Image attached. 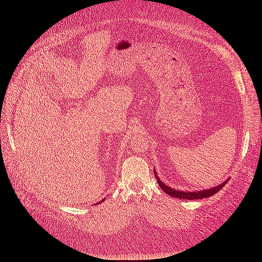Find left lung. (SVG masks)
Masks as SVG:
<instances>
[{
    "mask_svg": "<svg viewBox=\"0 0 262 262\" xmlns=\"http://www.w3.org/2000/svg\"><path fill=\"white\" fill-rule=\"evenodd\" d=\"M154 175H155V178L158 182V185H160V187L164 190V191L173 196V198H178V199H185V200H196V199H204V198H208V196H211L213 194H215L216 192H219L220 190L223 188L228 180H225L224 182H222V184L215 186L214 188H210V189H204V190H201V191H193V192H185V191H180V190H175V189H171L170 187L166 186L164 182L161 181V179L158 178L156 171L154 170Z\"/></svg>",
    "mask_w": 262,
    "mask_h": 262,
    "instance_id": "left-lung-1",
    "label": "left lung"
}]
</instances>
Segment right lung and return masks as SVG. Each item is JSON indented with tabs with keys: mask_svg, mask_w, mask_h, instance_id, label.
Returning <instances> with one entry per match:
<instances>
[{
	"mask_svg": "<svg viewBox=\"0 0 262 262\" xmlns=\"http://www.w3.org/2000/svg\"><path fill=\"white\" fill-rule=\"evenodd\" d=\"M104 200H105V199H104ZM104 200H102V201H104Z\"/></svg>",
	"mask_w": 262,
	"mask_h": 262,
	"instance_id": "obj_1",
	"label": "right lung"
}]
</instances>
